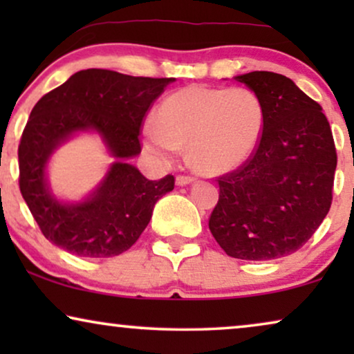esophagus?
I'll return each mask as SVG.
<instances>
[{
  "label": "esophagus",
  "instance_id": "1",
  "mask_svg": "<svg viewBox=\"0 0 354 354\" xmlns=\"http://www.w3.org/2000/svg\"><path fill=\"white\" fill-rule=\"evenodd\" d=\"M193 180H195V177L192 176H177L176 178L177 185H188V183H192Z\"/></svg>",
  "mask_w": 354,
  "mask_h": 354
}]
</instances>
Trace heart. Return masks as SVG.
<instances>
[{"label":"heart","instance_id":"heart-1","mask_svg":"<svg viewBox=\"0 0 354 354\" xmlns=\"http://www.w3.org/2000/svg\"><path fill=\"white\" fill-rule=\"evenodd\" d=\"M264 124L263 103L253 91L188 85L158 106L154 129L145 132V143L164 159L187 148L196 172L219 176L253 156Z\"/></svg>","mask_w":354,"mask_h":354}]
</instances>
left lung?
I'll use <instances>...</instances> for the list:
<instances>
[{
    "label": "left lung",
    "mask_w": 354,
    "mask_h": 354,
    "mask_svg": "<svg viewBox=\"0 0 354 354\" xmlns=\"http://www.w3.org/2000/svg\"><path fill=\"white\" fill-rule=\"evenodd\" d=\"M235 79L263 103L264 132L243 166L217 177L209 230L232 258H283L311 239L330 209L333 135L321 106L288 77L254 71Z\"/></svg>",
    "instance_id": "8db88e82"
}]
</instances>
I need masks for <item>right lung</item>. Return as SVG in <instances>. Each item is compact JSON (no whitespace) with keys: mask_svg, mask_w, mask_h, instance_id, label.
<instances>
[{"mask_svg":"<svg viewBox=\"0 0 354 354\" xmlns=\"http://www.w3.org/2000/svg\"><path fill=\"white\" fill-rule=\"evenodd\" d=\"M174 79L132 77L106 69L80 71L33 106L19 143V188L41 234L82 258L127 251L176 178L148 180L125 161L142 151L140 130L148 111ZM102 133L120 159L94 196L62 205L46 187L44 167L57 144L79 129Z\"/></svg>","mask_w":354,"mask_h":354,"instance_id":"add662e5","label":"right lung"}]
</instances>
